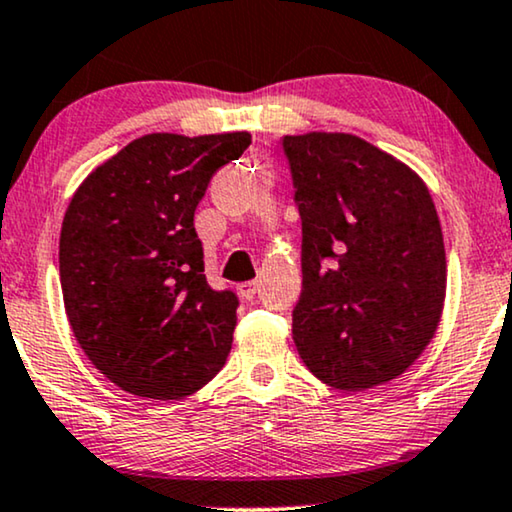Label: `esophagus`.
I'll return each mask as SVG.
<instances>
[{
    "label": "esophagus",
    "instance_id": "1",
    "mask_svg": "<svg viewBox=\"0 0 512 512\" xmlns=\"http://www.w3.org/2000/svg\"><path fill=\"white\" fill-rule=\"evenodd\" d=\"M238 295H241L243 299H252L257 295V290H260V281H245V283H238L236 285Z\"/></svg>",
    "mask_w": 512,
    "mask_h": 512
}]
</instances>
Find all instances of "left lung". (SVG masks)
<instances>
[{"instance_id":"1","label":"left lung","mask_w":512,"mask_h":512,"mask_svg":"<svg viewBox=\"0 0 512 512\" xmlns=\"http://www.w3.org/2000/svg\"><path fill=\"white\" fill-rule=\"evenodd\" d=\"M302 217L292 339L313 377L367 391L414 365L445 306V241L424 180L351 133L285 135Z\"/></svg>"}]
</instances>
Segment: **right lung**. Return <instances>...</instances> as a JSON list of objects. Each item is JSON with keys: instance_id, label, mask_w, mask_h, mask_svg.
Here are the masks:
<instances>
[{"instance_id": "right-lung-1", "label": "right lung", "mask_w": 512, "mask_h": 512, "mask_svg": "<svg viewBox=\"0 0 512 512\" xmlns=\"http://www.w3.org/2000/svg\"><path fill=\"white\" fill-rule=\"evenodd\" d=\"M250 133H149L100 163L60 229L65 313L88 360L121 391L187 398L222 370L238 299L203 274L194 210Z\"/></svg>"}]
</instances>
